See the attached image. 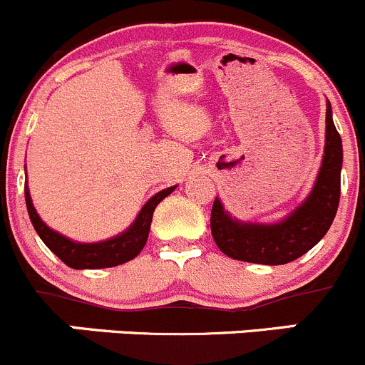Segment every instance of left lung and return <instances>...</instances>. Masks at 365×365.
Wrapping results in <instances>:
<instances>
[{
    "mask_svg": "<svg viewBox=\"0 0 365 365\" xmlns=\"http://www.w3.org/2000/svg\"><path fill=\"white\" fill-rule=\"evenodd\" d=\"M342 142L327 103V142L317 179L309 197L282 222L250 223L232 218L220 198L211 209L212 240L229 257L255 264H287L302 257L330 229L341 197Z\"/></svg>",
    "mask_w": 365,
    "mask_h": 365,
    "instance_id": "1",
    "label": "left lung"
}]
</instances>
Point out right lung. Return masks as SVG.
Returning <instances> with one entry per match:
<instances>
[{
    "mask_svg": "<svg viewBox=\"0 0 365 365\" xmlns=\"http://www.w3.org/2000/svg\"><path fill=\"white\" fill-rule=\"evenodd\" d=\"M175 190V186L167 187V190L160 191V193L154 195L150 200H147V204L143 205L142 211L138 212L135 222L131 223L128 230H124L118 236L110 237L106 241H99V243H78V241H72L68 237L61 236L56 230L49 229L44 222L41 220V216L37 215L34 207V202H31L30 190H28V184L24 186V198H26V207L28 215H30L31 223H34L35 230L41 236V240L44 241L46 247L61 259L68 268L74 269H99V268H111V266L124 264V262L131 261L136 255L142 252V248L145 247L147 237H149L150 230V222H153V215L156 205L163 200L165 197L172 193Z\"/></svg>",
    "mask_w": 365,
    "mask_h": 365,
    "instance_id": "add662e5",
    "label": "right lung"
}]
</instances>
